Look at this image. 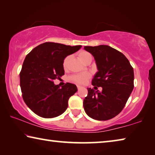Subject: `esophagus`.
I'll use <instances>...</instances> for the list:
<instances>
[{
  "label": "esophagus",
  "instance_id": "34e87169",
  "mask_svg": "<svg viewBox=\"0 0 155 155\" xmlns=\"http://www.w3.org/2000/svg\"><path fill=\"white\" fill-rule=\"evenodd\" d=\"M77 88H78V90H80V89L82 88V87H81V86H79V85H77Z\"/></svg>",
  "mask_w": 155,
  "mask_h": 155
}]
</instances>
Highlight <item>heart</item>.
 <instances>
[{
  "instance_id": "1",
  "label": "heart",
  "mask_w": 155,
  "mask_h": 155,
  "mask_svg": "<svg viewBox=\"0 0 155 155\" xmlns=\"http://www.w3.org/2000/svg\"><path fill=\"white\" fill-rule=\"evenodd\" d=\"M78 57L81 61L83 62L84 64L87 61L88 59H91V55L90 53H89L87 51H81L78 53ZM70 57H66L64 59V61H63V67L64 69H66L68 67V61H69ZM90 78V74H74L72 75L71 77L69 78V79L77 84H84L86 81H87L88 78Z\"/></svg>"
}]
</instances>
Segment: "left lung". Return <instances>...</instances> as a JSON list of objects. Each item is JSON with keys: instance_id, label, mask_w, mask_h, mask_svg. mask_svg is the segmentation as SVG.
<instances>
[{"instance_id": "left-lung-1", "label": "left lung", "mask_w": 155, "mask_h": 155, "mask_svg": "<svg viewBox=\"0 0 155 155\" xmlns=\"http://www.w3.org/2000/svg\"><path fill=\"white\" fill-rule=\"evenodd\" d=\"M92 54L98 71L87 88L83 107L88 116L96 120H108L124 109L134 87V72L129 61L122 52L107 45L85 46ZM101 87V92L96 91Z\"/></svg>"}]
</instances>
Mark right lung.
<instances>
[{
	"mask_svg": "<svg viewBox=\"0 0 155 155\" xmlns=\"http://www.w3.org/2000/svg\"><path fill=\"white\" fill-rule=\"evenodd\" d=\"M81 46L45 42L36 46L27 56L20 73L22 98L31 111L44 118L61 115L68 108L70 97L77 92L74 84L54 85V80L64 75L63 61Z\"/></svg>",
	"mask_w": 155,
	"mask_h": 155,
	"instance_id": "add662e5",
	"label": "right lung"
}]
</instances>
